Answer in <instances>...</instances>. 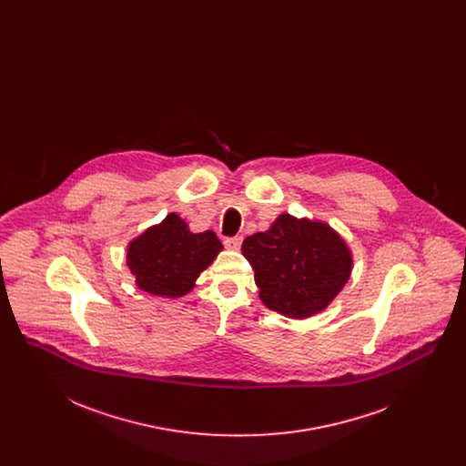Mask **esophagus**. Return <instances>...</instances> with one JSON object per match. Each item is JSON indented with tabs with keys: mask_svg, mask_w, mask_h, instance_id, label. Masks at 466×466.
<instances>
[{
	"mask_svg": "<svg viewBox=\"0 0 466 466\" xmlns=\"http://www.w3.org/2000/svg\"><path fill=\"white\" fill-rule=\"evenodd\" d=\"M225 244H227V248H230V249H239V248H241V244H243V238H241V236L227 238V239H225Z\"/></svg>",
	"mask_w": 466,
	"mask_h": 466,
	"instance_id": "1",
	"label": "esophagus"
}]
</instances>
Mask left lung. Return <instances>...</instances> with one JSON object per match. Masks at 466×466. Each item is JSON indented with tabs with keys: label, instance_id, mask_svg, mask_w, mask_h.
Masks as SVG:
<instances>
[{
	"label": "left lung",
	"instance_id": "left-lung-1",
	"mask_svg": "<svg viewBox=\"0 0 466 466\" xmlns=\"http://www.w3.org/2000/svg\"><path fill=\"white\" fill-rule=\"evenodd\" d=\"M241 249L255 270L260 300L293 319L327 309L353 270L351 249L329 223L289 213L266 232L248 236Z\"/></svg>",
	"mask_w": 466,
	"mask_h": 466
}]
</instances>
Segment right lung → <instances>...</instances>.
I'll return each mask as SVG.
<instances>
[{"label": "right lung", "instance_id": "1", "mask_svg": "<svg viewBox=\"0 0 466 466\" xmlns=\"http://www.w3.org/2000/svg\"><path fill=\"white\" fill-rule=\"evenodd\" d=\"M222 249L213 230L194 234L179 215L169 213L127 244L126 262L137 289L177 299L192 291Z\"/></svg>", "mask_w": 466, "mask_h": 466}]
</instances>
